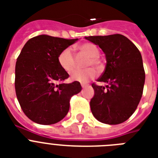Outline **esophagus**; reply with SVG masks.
Masks as SVG:
<instances>
[{"instance_id": "esophagus-1", "label": "esophagus", "mask_w": 158, "mask_h": 158, "mask_svg": "<svg viewBox=\"0 0 158 158\" xmlns=\"http://www.w3.org/2000/svg\"><path fill=\"white\" fill-rule=\"evenodd\" d=\"M81 86H82V88H85V87H86V86H88V84H81Z\"/></svg>"}]
</instances>
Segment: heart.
<instances>
[{
    "label": "heart",
    "instance_id": "obj_1",
    "mask_svg": "<svg viewBox=\"0 0 158 158\" xmlns=\"http://www.w3.org/2000/svg\"><path fill=\"white\" fill-rule=\"evenodd\" d=\"M77 49L82 56L89 57V59H87L85 62V66L90 68L75 70L71 74V79L80 83H87L94 79L97 75V70L93 67L94 66L98 69H101L102 63L99 56L100 50L98 47L93 43H82L77 47ZM57 61L60 66L69 74H70L76 66V57L70 48H64L59 53Z\"/></svg>",
    "mask_w": 158,
    "mask_h": 158
}]
</instances>
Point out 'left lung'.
<instances>
[{
    "label": "left lung",
    "mask_w": 158,
    "mask_h": 158,
    "mask_svg": "<svg viewBox=\"0 0 158 158\" xmlns=\"http://www.w3.org/2000/svg\"><path fill=\"white\" fill-rule=\"evenodd\" d=\"M85 38L105 53L106 64L97 81L109 84L106 88L92 84L95 93L90 101L92 113L105 124L123 123L135 112L143 95L145 72L140 52L121 34Z\"/></svg>",
    "instance_id": "1"
}]
</instances>
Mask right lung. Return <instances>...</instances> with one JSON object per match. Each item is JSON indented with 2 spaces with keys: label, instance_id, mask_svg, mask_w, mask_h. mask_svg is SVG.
Wrapping results in <instances>:
<instances>
[{
  "label": "right lung",
  "instance_id": "obj_1",
  "mask_svg": "<svg viewBox=\"0 0 158 158\" xmlns=\"http://www.w3.org/2000/svg\"><path fill=\"white\" fill-rule=\"evenodd\" d=\"M78 40L48 35L30 38L15 64V87L26 116L40 125H52L66 115L72 97L81 91L79 82H63L69 74L57 61L59 53ZM60 81L59 85L54 82Z\"/></svg>",
  "mask_w": 158,
  "mask_h": 158
}]
</instances>
